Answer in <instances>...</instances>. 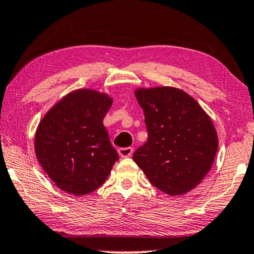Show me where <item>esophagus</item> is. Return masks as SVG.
Returning <instances> with one entry per match:
<instances>
[{
  "instance_id": "obj_1",
  "label": "esophagus",
  "mask_w": 254,
  "mask_h": 254,
  "mask_svg": "<svg viewBox=\"0 0 254 254\" xmlns=\"http://www.w3.org/2000/svg\"><path fill=\"white\" fill-rule=\"evenodd\" d=\"M132 153H133V148L132 147H121V148H118V154H120L122 158L131 157Z\"/></svg>"
}]
</instances>
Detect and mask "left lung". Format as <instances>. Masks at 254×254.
<instances>
[{
	"instance_id": "8db88e82",
	"label": "left lung",
	"mask_w": 254,
	"mask_h": 254,
	"mask_svg": "<svg viewBox=\"0 0 254 254\" xmlns=\"http://www.w3.org/2000/svg\"><path fill=\"white\" fill-rule=\"evenodd\" d=\"M134 95L144 110L148 138L132 159L159 190L186 194L203 180L217 152L210 117L178 88H139Z\"/></svg>"
}]
</instances>
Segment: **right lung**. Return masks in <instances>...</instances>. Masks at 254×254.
Listing matches in <instances>:
<instances>
[{
    "label": "right lung",
    "mask_w": 254,
    "mask_h": 254,
    "mask_svg": "<svg viewBox=\"0 0 254 254\" xmlns=\"http://www.w3.org/2000/svg\"><path fill=\"white\" fill-rule=\"evenodd\" d=\"M111 104L107 94L79 89L40 121L35 138L37 159L62 190L89 194L104 184L120 159L103 125Z\"/></svg>",
    "instance_id": "obj_1"
}]
</instances>
